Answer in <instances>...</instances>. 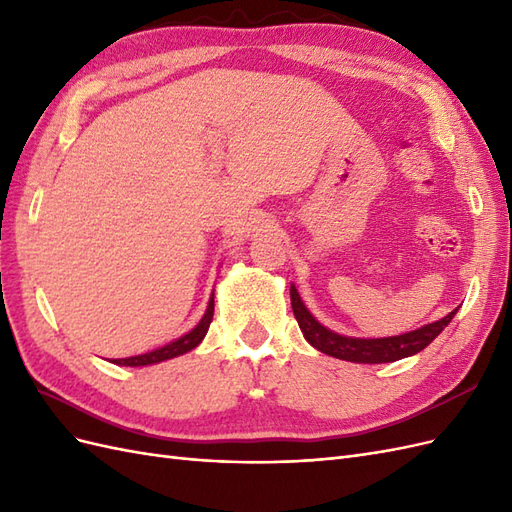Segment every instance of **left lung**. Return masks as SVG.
I'll return each mask as SVG.
<instances>
[{
  "label": "left lung",
  "mask_w": 512,
  "mask_h": 512,
  "mask_svg": "<svg viewBox=\"0 0 512 512\" xmlns=\"http://www.w3.org/2000/svg\"><path fill=\"white\" fill-rule=\"evenodd\" d=\"M290 303L294 318H297L299 327L305 335V339L320 352L335 356V359L352 361V363H393L404 359V356L421 352L427 348L433 339H436L448 322L453 320L457 309L451 314L444 316L438 322L425 324V327L416 329L412 333L395 335V337H382V339H359V337H344L329 331L322 324L307 312L303 305L299 292L294 286H290Z\"/></svg>",
  "instance_id": "obj_1"
}]
</instances>
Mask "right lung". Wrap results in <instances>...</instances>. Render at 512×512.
I'll list each match as a JSON object with an SVG mask.
<instances>
[{
	"mask_svg": "<svg viewBox=\"0 0 512 512\" xmlns=\"http://www.w3.org/2000/svg\"><path fill=\"white\" fill-rule=\"evenodd\" d=\"M211 320H213V297H211V301H209V307H207V312H205L203 320H200L190 333H185L183 337H179L177 342L168 344V346H164V348L153 350V352H147V354L130 356V359H117V361H113V363H117V365H128V367H141V365H153V363H160V361L175 359V356L190 352L192 348H196L200 342H203V337H205L207 331H209Z\"/></svg>",
	"mask_w": 512,
	"mask_h": 512,
	"instance_id": "obj_1",
	"label": "right lung"
}]
</instances>
